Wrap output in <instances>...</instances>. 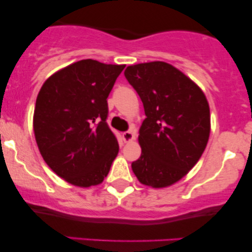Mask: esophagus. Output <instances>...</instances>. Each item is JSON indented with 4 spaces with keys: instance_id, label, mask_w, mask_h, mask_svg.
Wrapping results in <instances>:
<instances>
[{
    "instance_id": "34e87169",
    "label": "esophagus",
    "mask_w": 252,
    "mask_h": 252,
    "mask_svg": "<svg viewBox=\"0 0 252 252\" xmlns=\"http://www.w3.org/2000/svg\"><path fill=\"white\" fill-rule=\"evenodd\" d=\"M122 138L124 142H130V141H132L135 138L134 132L130 131V130H128V131H124L122 134Z\"/></svg>"
}]
</instances>
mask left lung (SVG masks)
I'll return each mask as SVG.
<instances>
[{"label": "left lung", "mask_w": 252, "mask_h": 252, "mask_svg": "<svg viewBox=\"0 0 252 252\" xmlns=\"http://www.w3.org/2000/svg\"><path fill=\"white\" fill-rule=\"evenodd\" d=\"M124 76L143 103L147 118L140 128L141 156L131 168L141 184L162 189L189 172L210 137V106L204 92L174 66L137 63Z\"/></svg>", "instance_id": "left-lung-1"}]
</instances>
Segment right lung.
<instances>
[{
  "label": "right lung",
  "instance_id": "right-lung-1",
  "mask_svg": "<svg viewBox=\"0 0 252 252\" xmlns=\"http://www.w3.org/2000/svg\"><path fill=\"white\" fill-rule=\"evenodd\" d=\"M124 67L80 60L52 74L40 89L33 116L40 154L74 186L102 184L118 154L106 123V98Z\"/></svg>",
  "mask_w": 252,
  "mask_h": 252
}]
</instances>
